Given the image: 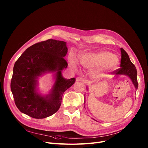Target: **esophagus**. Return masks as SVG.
<instances>
[{
    "mask_svg": "<svg viewBox=\"0 0 148 148\" xmlns=\"http://www.w3.org/2000/svg\"><path fill=\"white\" fill-rule=\"evenodd\" d=\"M76 81L77 82H86V83H87V80H85L84 78H82V77H77L76 78Z\"/></svg>",
    "mask_w": 148,
    "mask_h": 148,
    "instance_id": "obj_1",
    "label": "esophagus"
}]
</instances>
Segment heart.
I'll return each mask as SVG.
<instances>
[{
  "label": "heart",
  "mask_w": 148,
  "mask_h": 148,
  "mask_svg": "<svg viewBox=\"0 0 148 148\" xmlns=\"http://www.w3.org/2000/svg\"><path fill=\"white\" fill-rule=\"evenodd\" d=\"M78 61L83 66L88 69H97L94 72V76L97 79H101L107 73L114 70L119 64V60L112 53L107 51L88 52L80 56ZM71 65L76 69L74 61H71Z\"/></svg>",
  "instance_id": "b5f03b06"
}]
</instances>
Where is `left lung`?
<instances>
[{
    "label": "left lung",
    "mask_w": 148,
    "mask_h": 148,
    "mask_svg": "<svg viewBox=\"0 0 148 148\" xmlns=\"http://www.w3.org/2000/svg\"><path fill=\"white\" fill-rule=\"evenodd\" d=\"M121 55H122V58H121L120 61V69L116 70L113 72V73L116 75V77H118L119 75H126L132 81L134 87H135L136 90L138 89V79H137V70L135 66L131 62L127 52L123 49L120 48ZM88 87H87V90H88ZM86 97L84 96V103ZM96 120L95 119H94Z\"/></svg>",
    "instance_id": "left-lung-1"
}]
</instances>
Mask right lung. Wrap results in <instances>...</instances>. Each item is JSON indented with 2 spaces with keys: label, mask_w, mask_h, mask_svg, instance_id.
<instances>
[{
  "label": "right lung",
  "mask_w": 148,
  "mask_h": 148,
  "mask_svg": "<svg viewBox=\"0 0 148 148\" xmlns=\"http://www.w3.org/2000/svg\"><path fill=\"white\" fill-rule=\"evenodd\" d=\"M66 43L48 39L28 48L15 62L13 70L10 88L18 109L35 119H44L60 109L64 92L75 81L66 79L62 71L68 64L64 59L68 52ZM52 73L55 82L48 94L38 92V77Z\"/></svg>",
  "instance_id": "obj_1"
}]
</instances>
